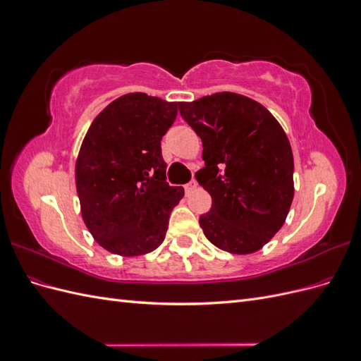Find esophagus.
Listing matches in <instances>:
<instances>
[{"instance_id": "obj_1", "label": "esophagus", "mask_w": 361, "mask_h": 361, "mask_svg": "<svg viewBox=\"0 0 361 361\" xmlns=\"http://www.w3.org/2000/svg\"><path fill=\"white\" fill-rule=\"evenodd\" d=\"M195 188H197V180H191V182H188L187 185H185V192L187 194H190V192H192Z\"/></svg>"}]
</instances>
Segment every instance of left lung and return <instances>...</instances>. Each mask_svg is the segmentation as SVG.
<instances>
[{
  "instance_id": "8db88e82",
  "label": "left lung",
  "mask_w": 361,
  "mask_h": 361,
  "mask_svg": "<svg viewBox=\"0 0 361 361\" xmlns=\"http://www.w3.org/2000/svg\"><path fill=\"white\" fill-rule=\"evenodd\" d=\"M179 111L203 143L195 179L212 197L199 221L204 236L228 253H255L280 231L293 199L285 130L264 105L232 92L179 102Z\"/></svg>"
}]
</instances>
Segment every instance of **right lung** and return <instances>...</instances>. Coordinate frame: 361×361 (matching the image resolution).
Instances as JSON below:
<instances>
[{"mask_svg": "<svg viewBox=\"0 0 361 361\" xmlns=\"http://www.w3.org/2000/svg\"><path fill=\"white\" fill-rule=\"evenodd\" d=\"M178 102L128 93L96 116L75 166L82 220L110 253L140 256L158 248L182 187L166 180L161 140Z\"/></svg>", "mask_w": 361, "mask_h": 361, "instance_id": "right-lung-1", "label": "right lung"}]
</instances>
